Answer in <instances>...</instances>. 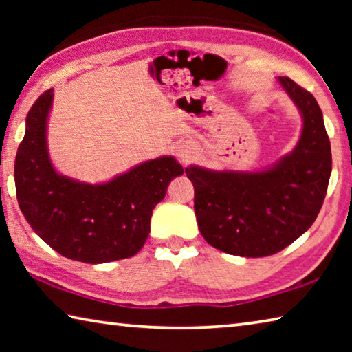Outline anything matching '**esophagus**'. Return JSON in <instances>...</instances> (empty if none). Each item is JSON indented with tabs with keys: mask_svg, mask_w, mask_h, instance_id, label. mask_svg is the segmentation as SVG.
<instances>
[{
	"mask_svg": "<svg viewBox=\"0 0 352 352\" xmlns=\"http://www.w3.org/2000/svg\"><path fill=\"white\" fill-rule=\"evenodd\" d=\"M175 155L183 163H188L195 155V146L190 141H182L175 146Z\"/></svg>",
	"mask_w": 352,
	"mask_h": 352,
	"instance_id": "34e87169",
	"label": "esophagus"
}]
</instances>
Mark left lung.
Here are the masks:
<instances>
[{
  "label": "left lung",
  "instance_id": "obj_1",
  "mask_svg": "<svg viewBox=\"0 0 352 352\" xmlns=\"http://www.w3.org/2000/svg\"><path fill=\"white\" fill-rule=\"evenodd\" d=\"M300 111L302 129L290 153L261 170H212L190 164L194 211L214 248L242 258L281 252L311 228L323 205L332 170L323 113L311 93L278 77Z\"/></svg>",
  "mask_w": 352,
  "mask_h": 352
}]
</instances>
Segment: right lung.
Returning <instances> with one entry per match:
<instances>
[{
	"mask_svg": "<svg viewBox=\"0 0 352 352\" xmlns=\"http://www.w3.org/2000/svg\"><path fill=\"white\" fill-rule=\"evenodd\" d=\"M54 90L35 100L15 158L20 210L32 230L57 253L73 261L102 264L135 256L151 233L153 208L169 183L183 174L170 155L133 166L104 183L62 175L47 148V119Z\"/></svg>",
	"mask_w": 352,
	"mask_h": 352,
	"instance_id": "right-lung-1",
	"label": "right lung"
}]
</instances>
